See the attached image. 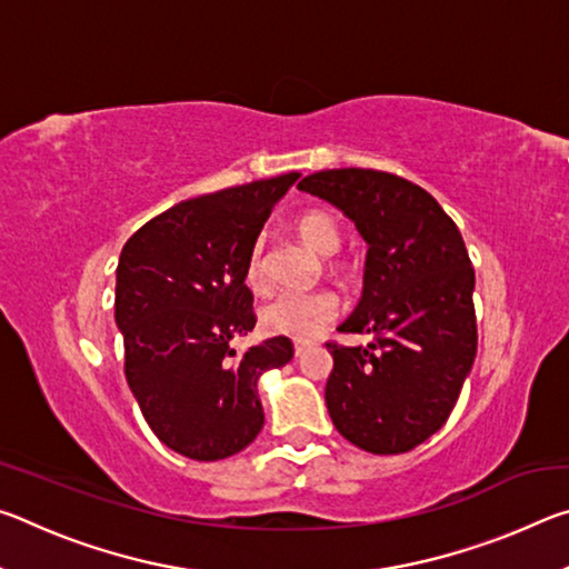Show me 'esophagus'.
I'll return each instance as SVG.
<instances>
[{
    "label": "esophagus",
    "instance_id": "34e87169",
    "mask_svg": "<svg viewBox=\"0 0 569 569\" xmlns=\"http://www.w3.org/2000/svg\"><path fill=\"white\" fill-rule=\"evenodd\" d=\"M308 351V346L306 343H296L293 346V356H296V359H301V356Z\"/></svg>",
    "mask_w": 569,
    "mask_h": 569
}]
</instances>
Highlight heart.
Here are the masks:
<instances>
[{"instance_id": "obj_1", "label": "heart", "mask_w": 569, "mask_h": 569, "mask_svg": "<svg viewBox=\"0 0 569 569\" xmlns=\"http://www.w3.org/2000/svg\"><path fill=\"white\" fill-rule=\"evenodd\" d=\"M296 233L303 243L319 256L339 253L343 230L329 210H306L296 218ZM246 283L250 291L261 293L268 288V268L263 243L250 248L246 261ZM339 316V296L329 288L311 293H283L276 296L261 308V329L271 336H283L293 341H311Z\"/></svg>"}]
</instances>
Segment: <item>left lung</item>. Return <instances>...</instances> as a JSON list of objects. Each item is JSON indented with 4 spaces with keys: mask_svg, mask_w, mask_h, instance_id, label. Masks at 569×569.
Returning <instances> with one entry per match:
<instances>
[{
    "mask_svg": "<svg viewBox=\"0 0 569 569\" xmlns=\"http://www.w3.org/2000/svg\"><path fill=\"white\" fill-rule=\"evenodd\" d=\"M353 220L366 240L363 293L329 343L326 407L333 427L371 455H403L449 419L477 356L475 268L427 190L381 170H321L298 182Z\"/></svg>",
    "mask_w": 569,
    "mask_h": 569,
    "instance_id": "obj_1",
    "label": "left lung"
}]
</instances>
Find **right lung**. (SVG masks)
<instances>
[{"label":"right lung","instance_id":"right-lung-1","mask_svg":"<svg viewBox=\"0 0 569 569\" xmlns=\"http://www.w3.org/2000/svg\"><path fill=\"white\" fill-rule=\"evenodd\" d=\"M298 172L172 206L124 243L114 323L124 377L162 445L198 461L238 455L263 429L258 379L293 359L276 336L238 353L256 326L246 261Z\"/></svg>","mask_w":569,"mask_h":569}]
</instances>
